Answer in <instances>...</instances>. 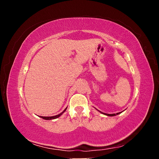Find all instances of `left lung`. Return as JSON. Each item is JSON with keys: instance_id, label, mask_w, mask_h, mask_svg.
Listing matches in <instances>:
<instances>
[{"instance_id": "left-lung-1", "label": "left lung", "mask_w": 159, "mask_h": 159, "mask_svg": "<svg viewBox=\"0 0 159 159\" xmlns=\"http://www.w3.org/2000/svg\"><path fill=\"white\" fill-rule=\"evenodd\" d=\"M120 114V113H116V114H104V113H103V114H105V115H106V116H116V115H117V114Z\"/></svg>"}]
</instances>
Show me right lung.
<instances>
[{
  "label": "right lung",
  "instance_id": "obj_1",
  "mask_svg": "<svg viewBox=\"0 0 159 159\" xmlns=\"http://www.w3.org/2000/svg\"><path fill=\"white\" fill-rule=\"evenodd\" d=\"M66 108H65V109L64 110V111L61 112V114H59L56 115V116H40V117H41V118H42V119H45V120H51V119H57L58 117H59V116H61V114H63V113H64V112L66 110Z\"/></svg>",
  "mask_w": 159,
  "mask_h": 159
}]
</instances>
